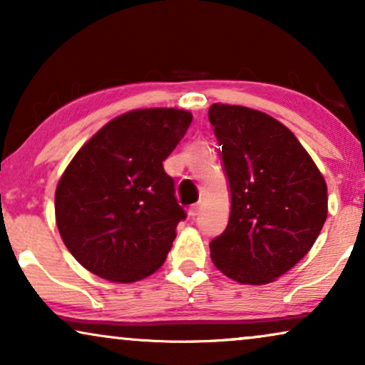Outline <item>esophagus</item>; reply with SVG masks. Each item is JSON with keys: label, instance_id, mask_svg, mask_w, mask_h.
<instances>
[{"label": "esophagus", "instance_id": "34e87169", "mask_svg": "<svg viewBox=\"0 0 365 365\" xmlns=\"http://www.w3.org/2000/svg\"><path fill=\"white\" fill-rule=\"evenodd\" d=\"M199 211H201V207H199V204H192V206L189 207V211H187L189 217H196L197 214H199Z\"/></svg>", "mask_w": 365, "mask_h": 365}]
</instances>
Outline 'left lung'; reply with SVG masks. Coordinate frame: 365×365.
I'll list each match as a JSON object with an SVG mask.
<instances>
[{
    "label": "left lung",
    "mask_w": 365,
    "mask_h": 365,
    "mask_svg": "<svg viewBox=\"0 0 365 365\" xmlns=\"http://www.w3.org/2000/svg\"><path fill=\"white\" fill-rule=\"evenodd\" d=\"M214 126L231 191L229 222L211 259L241 284H267L292 269L316 242L327 217V186L292 131L266 113L212 104Z\"/></svg>",
    "instance_id": "1"
}]
</instances>
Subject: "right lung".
<instances>
[{"label":"right lung","instance_id":"right-lung-1","mask_svg":"<svg viewBox=\"0 0 365 365\" xmlns=\"http://www.w3.org/2000/svg\"><path fill=\"white\" fill-rule=\"evenodd\" d=\"M191 121L184 109H134L99 129L68 164L54 196L56 224L89 272L128 284L166 261L186 212L163 161Z\"/></svg>","mask_w":365,"mask_h":365}]
</instances>
